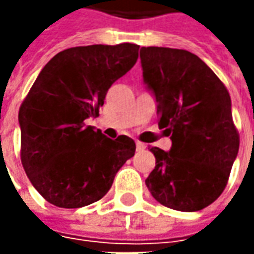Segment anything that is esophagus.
<instances>
[{"mask_svg":"<svg viewBox=\"0 0 254 254\" xmlns=\"http://www.w3.org/2000/svg\"><path fill=\"white\" fill-rule=\"evenodd\" d=\"M135 147H137V151H142V150H145V144L144 142H140V141H137L135 142Z\"/></svg>","mask_w":254,"mask_h":254,"instance_id":"1","label":"esophagus"}]
</instances>
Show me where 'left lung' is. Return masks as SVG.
<instances>
[{
    "instance_id": "left-lung-1",
    "label": "left lung",
    "mask_w": 254,
    "mask_h": 254,
    "mask_svg": "<svg viewBox=\"0 0 254 254\" xmlns=\"http://www.w3.org/2000/svg\"><path fill=\"white\" fill-rule=\"evenodd\" d=\"M140 58L144 82L155 94L158 126L172 141L168 152L151 148L155 168L145 185L167 208L203 209L226 188L239 151L229 92L188 51L144 46Z\"/></svg>"
}]
</instances>
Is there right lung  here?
Here are the masks:
<instances>
[{
    "label": "right lung",
    "instance_id": "obj_1",
    "mask_svg": "<svg viewBox=\"0 0 254 254\" xmlns=\"http://www.w3.org/2000/svg\"><path fill=\"white\" fill-rule=\"evenodd\" d=\"M135 44L64 49L45 64L19 107L21 162L31 184L59 208L90 205L112 188L135 152L127 135L107 138L86 126L106 93L138 59Z\"/></svg>",
    "mask_w": 254,
    "mask_h": 254
}]
</instances>
